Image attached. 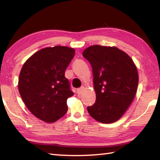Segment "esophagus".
Returning a JSON list of instances; mask_svg holds the SVG:
<instances>
[{"mask_svg":"<svg viewBox=\"0 0 160 160\" xmlns=\"http://www.w3.org/2000/svg\"><path fill=\"white\" fill-rule=\"evenodd\" d=\"M82 91H83V88H80L77 90V93L78 94H82Z\"/></svg>","mask_w":160,"mask_h":160,"instance_id":"esophagus-1","label":"esophagus"}]
</instances>
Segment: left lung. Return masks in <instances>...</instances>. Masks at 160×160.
<instances>
[{
  "mask_svg": "<svg viewBox=\"0 0 160 160\" xmlns=\"http://www.w3.org/2000/svg\"><path fill=\"white\" fill-rule=\"evenodd\" d=\"M82 56L91 64L96 92L95 103L87 107L88 113L99 122H115L126 112L136 93V67L128 54L114 47L91 46Z\"/></svg>",
  "mask_w": 160,
  "mask_h": 160,
  "instance_id": "left-lung-1",
  "label": "left lung"
}]
</instances>
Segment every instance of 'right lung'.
<instances>
[{
  "label": "right lung",
  "mask_w": 160,
  "mask_h": 160,
  "mask_svg": "<svg viewBox=\"0 0 160 160\" xmlns=\"http://www.w3.org/2000/svg\"><path fill=\"white\" fill-rule=\"evenodd\" d=\"M74 56L71 48H44L22 68L18 81L20 96L32 114L45 122H55L67 112V99L74 93L65 71Z\"/></svg>",
  "instance_id": "right-lung-1"
}]
</instances>
